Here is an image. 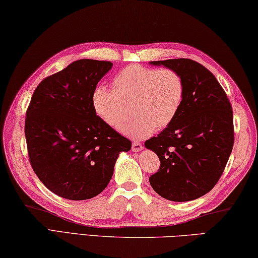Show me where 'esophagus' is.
I'll return each mask as SVG.
<instances>
[{
  "label": "esophagus",
  "instance_id": "obj_1",
  "mask_svg": "<svg viewBox=\"0 0 258 258\" xmlns=\"http://www.w3.org/2000/svg\"><path fill=\"white\" fill-rule=\"evenodd\" d=\"M141 150H143V145L141 143H139V142L132 143V151L133 152H139V151H141Z\"/></svg>",
  "mask_w": 258,
  "mask_h": 258
}]
</instances>
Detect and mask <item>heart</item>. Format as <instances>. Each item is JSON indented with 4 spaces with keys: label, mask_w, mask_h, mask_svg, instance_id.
<instances>
[{
    "label": "heart",
    "mask_w": 258,
    "mask_h": 258,
    "mask_svg": "<svg viewBox=\"0 0 258 258\" xmlns=\"http://www.w3.org/2000/svg\"><path fill=\"white\" fill-rule=\"evenodd\" d=\"M184 98L185 83L175 70L132 64L116 74L111 90L97 87L91 104L99 119L111 128L124 123L132 107L134 118L120 131L134 140H144L176 119Z\"/></svg>",
    "instance_id": "obj_1"
}]
</instances>
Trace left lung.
I'll list each match as a JSON object with an SVG mask.
<instances>
[{"label": "left lung", "instance_id": "obj_1", "mask_svg": "<svg viewBox=\"0 0 258 258\" xmlns=\"http://www.w3.org/2000/svg\"><path fill=\"white\" fill-rule=\"evenodd\" d=\"M180 74L185 98L176 119L144 145L160 159L149 178L163 199L187 202L205 195L221 177L233 147V116L226 92L202 64L189 58L153 60Z\"/></svg>", "mask_w": 258, "mask_h": 258}]
</instances>
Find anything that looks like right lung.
Masks as SVG:
<instances>
[{
  "mask_svg": "<svg viewBox=\"0 0 258 258\" xmlns=\"http://www.w3.org/2000/svg\"><path fill=\"white\" fill-rule=\"evenodd\" d=\"M111 67L108 60H76L44 79L31 97L25 121L29 160L40 181L60 198L100 194L119 153L132 147L92 108V92Z\"/></svg>",
  "mask_w": 258,
  "mask_h": 258,
  "instance_id": "right-lung-1",
  "label": "right lung"
}]
</instances>
